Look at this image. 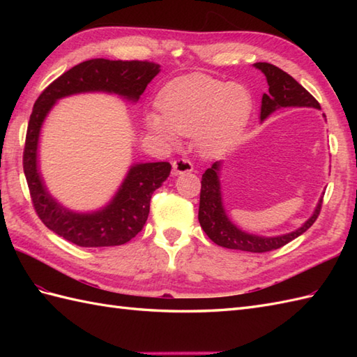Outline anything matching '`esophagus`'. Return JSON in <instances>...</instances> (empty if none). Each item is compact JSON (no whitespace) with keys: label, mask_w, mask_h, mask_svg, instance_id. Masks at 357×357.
<instances>
[{"label":"esophagus","mask_w":357,"mask_h":357,"mask_svg":"<svg viewBox=\"0 0 357 357\" xmlns=\"http://www.w3.org/2000/svg\"><path fill=\"white\" fill-rule=\"evenodd\" d=\"M173 174L178 176V174H185V173H192L193 172V164L188 161V159L179 158L176 161H173Z\"/></svg>","instance_id":"1"}]
</instances>
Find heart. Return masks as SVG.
Here are the masks:
<instances>
[{"mask_svg": "<svg viewBox=\"0 0 357 357\" xmlns=\"http://www.w3.org/2000/svg\"><path fill=\"white\" fill-rule=\"evenodd\" d=\"M161 115L150 113L147 126L167 141L195 136L206 155H215L238 138L253 109V96L241 82H224L206 73L170 81L158 96Z\"/></svg>", "mask_w": 357, "mask_h": 357, "instance_id": "heart-1", "label": "heart"}]
</instances>
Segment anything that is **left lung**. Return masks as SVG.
<instances>
[{"instance_id":"left-lung-1","label":"left lung","mask_w":357,"mask_h":357,"mask_svg":"<svg viewBox=\"0 0 357 357\" xmlns=\"http://www.w3.org/2000/svg\"><path fill=\"white\" fill-rule=\"evenodd\" d=\"M253 66L265 75V78H267L268 82V93L262 95V121L280 107L321 109L319 102H317L314 98L287 72L280 70L279 67L268 63H256ZM219 170H221V161L215 162L202 174L198 215L202 230L206 231L207 236L218 245L231 250H242V252L250 253L271 252V250L284 247L290 241L301 236L302 233H305L310 227L314 224L317 216L321 213L322 199L317 202L313 215L308 218V221H305L304 225L291 233L267 238L242 231L230 221L229 216L225 213L221 196V183H219Z\"/></svg>"}]
</instances>
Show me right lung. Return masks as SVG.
Masks as SVG:
<instances>
[{
    "label": "right lung",
    "mask_w": 357,
    "mask_h": 357,
    "mask_svg": "<svg viewBox=\"0 0 357 357\" xmlns=\"http://www.w3.org/2000/svg\"><path fill=\"white\" fill-rule=\"evenodd\" d=\"M159 64L149 61H112L96 58L72 67L44 89L29 119L22 167L36 215L49 230L79 247L123 245L138 234L150 211L151 195L169 178V162L135 164L116 195L104 208L77 213L64 208L45 188L38 170V141L45 116L58 100L86 92H105L136 102Z\"/></svg>",
    "instance_id": "right-lung-1"
}]
</instances>
